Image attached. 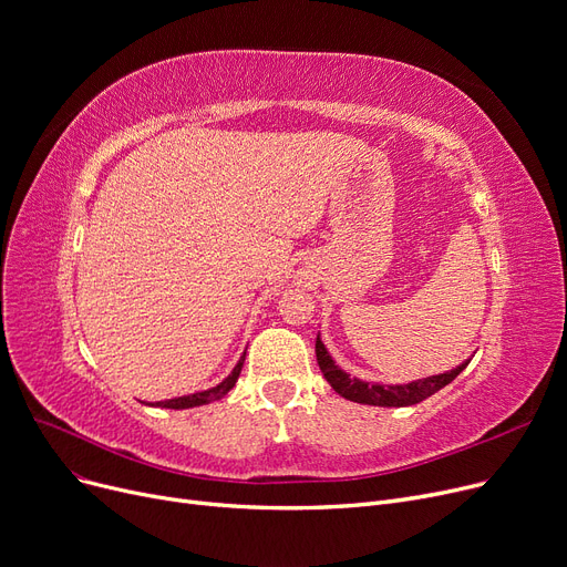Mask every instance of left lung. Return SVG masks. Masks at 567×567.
Listing matches in <instances>:
<instances>
[{"label": "left lung", "mask_w": 567, "mask_h": 567, "mask_svg": "<svg viewBox=\"0 0 567 567\" xmlns=\"http://www.w3.org/2000/svg\"><path fill=\"white\" fill-rule=\"evenodd\" d=\"M315 353H317L319 370L323 372L326 381L331 383V389L338 395H342L344 400H351V402H359V404H370V406H409L415 402H423L425 398L441 391L443 385H449L471 361L468 359L462 365L443 372V374H432V377L415 379L409 383H374V381H363L359 377H351L349 372H344L333 361V355L321 342L319 333H317Z\"/></svg>", "instance_id": "obj_1"}]
</instances>
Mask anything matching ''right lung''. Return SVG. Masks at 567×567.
<instances>
[{"label": "right lung", "mask_w": 567, "mask_h": 567, "mask_svg": "<svg viewBox=\"0 0 567 567\" xmlns=\"http://www.w3.org/2000/svg\"><path fill=\"white\" fill-rule=\"evenodd\" d=\"M244 361H246V351H244L241 359H238V363L234 365V370H231L218 385H214V389H206V391L190 393V395H182V398H172V400H163V402H152L148 406H161V409H193V406H202V404H208V402H216V400L225 398V395L234 389V383H236L238 374H241Z\"/></svg>", "instance_id": "right-lung-1"}]
</instances>
